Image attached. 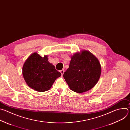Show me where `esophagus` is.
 <instances>
[{"label":"esophagus","mask_w":130,"mask_h":130,"mask_svg":"<svg viewBox=\"0 0 130 130\" xmlns=\"http://www.w3.org/2000/svg\"><path fill=\"white\" fill-rule=\"evenodd\" d=\"M64 71H65L64 69H62L61 70H60V72H61V74H62V76H63V74H64Z\"/></svg>","instance_id":"obj_1"}]
</instances>
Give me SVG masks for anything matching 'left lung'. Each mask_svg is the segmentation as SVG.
<instances>
[{
  "label": "left lung",
  "instance_id": "1",
  "mask_svg": "<svg viewBox=\"0 0 130 130\" xmlns=\"http://www.w3.org/2000/svg\"><path fill=\"white\" fill-rule=\"evenodd\" d=\"M101 73L98 59L92 53L84 50L72 55L69 68L63 77L71 90L82 93L95 86Z\"/></svg>",
  "mask_w": 130,
  "mask_h": 130
}]
</instances>
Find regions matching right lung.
Returning <instances> with one entry per match:
<instances>
[{
  "label": "right lung",
  "instance_id": "add662e5",
  "mask_svg": "<svg viewBox=\"0 0 130 130\" xmlns=\"http://www.w3.org/2000/svg\"><path fill=\"white\" fill-rule=\"evenodd\" d=\"M48 60V55L42 57L38 52H34L23 65V77L27 85L36 91L48 90L55 80L61 76V73Z\"/></svg>",
  "mask_w": 130,
  "mask_h": 130
}]
</instances>
